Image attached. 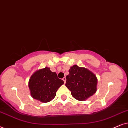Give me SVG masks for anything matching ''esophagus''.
Here are the masks:
<instances>
[{
    "instance_id": "obj_1",
    "label": "esophagus",
    "mask_w": 128,
    "mask_h": 128,
    "mask_svg": "<svg viewBox=\"0 0 128 128\" xmlns=\"http://www.w3.org/2000/svg\"><path fill=\"white\" fill-rule=\"evenodd\" d=\"M62 80H63V81H64V83H66V77H64V78H62Z\"/></svg>"
}]
</instances>
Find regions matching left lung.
<instances>
[{
  "label": "left lung",
  "instance_id": "left-lung-1",
  "mask_svg": "<svg viewBox=\"0 0 128 128\" xmlns=\"http://www.w3.org/2000/svg\"><path fill=\"white\" fill-rule=\"evenodd\" d=\"M66 86L71 95L78 101H86L96 91L98 80L89 70L74 65L69 70L66 76Z\"/></svg>",
  "mask_w": 128,
  "mask_h": 128
}]
</instances>
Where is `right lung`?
<instances>
[{"instance_id": "add662e5", "label": "right lung", "mask_w": 128, "mask_h": 128, "mask_svg": "<svg viewBox=\"0 0 128 128\" xmlns=\"http://www.w3.org/2000/svg\"><path fill=\"white\" fill-rule=\"evenodd\" d=\"M64 84L56 72L45 67L34 72L28 81L30 94L42 102H48L56 96L57 90Z\"/></svg>"}]
</instances>
